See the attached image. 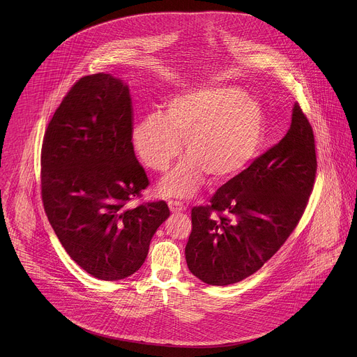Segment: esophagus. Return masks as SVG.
Listing matches in <instances>:
<instances>
[{"label": "esophagus", "mask_w": 357, "mask_h": 357, "mask_svg": "<svg viewBox=\"0 0 357 357\" xmlns=\"http://www.w3.org/2000/svg\"><path fill=\"white\" fill-rule=\"evenodd\" d=\"M169 207L172 213H181L185 210V206L178 201H169Z\"/></svg>", "instance_id": "1"}]
</instances>
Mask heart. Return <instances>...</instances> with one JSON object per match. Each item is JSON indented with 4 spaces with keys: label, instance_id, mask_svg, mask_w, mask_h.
I'll return each mask as SVG.
<instances>
[{
    "label": "heart",
    "instance_id": "obj_1",
    "mask_svg": "<svg viewBox=\"0 0 357 357\" xmlns=\"http://www.w3.org/2000/svg\"><path fill=\"white\" fill-rule=\"evenodd\" d=\"M182 140L188 156L159 182L158 191L188 199L206 175L227 182L253 165L265 140V111L242 88L214 85L171 96L165 114L153 112L132 128L135 151L151 170H167L182 153Z\"/></svg>",
    "mask_w": 357,
    "mask_h": 357
}]
</instances>
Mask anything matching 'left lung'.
<instances>
[{
  "instance_id": "left-lung-1",
  "label": "left lung",
  "mask_w": 357,
  "mask_h": 357,
  "mask_svg": "<svg viewBox=\"0 0 357 357\" xmlns=\"http://www.w3.org/2000/svg\"><path fill=\"white\" fill-rule=\"evenodd\" d=\"M316 170L313 130L296 102L280 143L220 187L208 206L191 210L188 271L208 285L225 287L261 269L301 220Z\"/></svg>"
}]
</instances>
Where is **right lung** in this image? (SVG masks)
Returning <instances> with one entry per match:
<instances>
[{
	"label": "right lung",
	"mask_w": 357,
	"mask_h": 357,
	"mask_svg": "<svg viewBox=\"0 0 357 357\" xmlns=\"http://www.w3.org/2000/svg\"><path fill=\"white\" fill-rule=\"evenodd\" d=\"M130 89L119 77H82L56 109L41 150V195L69 257L102 281L137 272L170 217L165 201L127 207L149 186L132 146Z\"/></svg>",
	"instance_id": "obj_1"
}]
</instances>
